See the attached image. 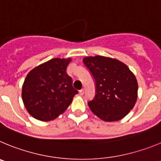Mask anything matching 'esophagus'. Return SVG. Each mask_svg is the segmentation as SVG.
<instances>
[{
    "instance_id": "esophagus-1",
    "label": "esophagus",
    "mask_w": 161,
    "mask_h": 161,
    "mask_svg": "<svg viewBox=\"0 0 161 161\" xmlns=\"http://www.w3.org/2000/svg\"><path fill=\"white\" fill-rule=\"evenodd\" d=\"M84 94V90L83 89H82V90H80V91H79V95H82Z\"/></svg>"
}]
</instances>
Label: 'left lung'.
Masks as SVG:
<instances>
[{
  "instance_id": "1",
  "label": "left lung",
  "mask_w": 161,
  "mask_h": 161,
  "mask_svg": "<svg viewBox=\"0 0 161 161\" xmlns=\"http://www.w3.org/2000/svg\"><path fill=\"white\" fill-rule=\"evenodd\" d=\"M95 81V96L88 102L90 109L101 119H121L134 108L138 83L127 65L115 58L97 55L83 58Z\"/></svg>"
}]
</instances>
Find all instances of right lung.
<instances>
[{
    "mask_svg": "<svg viewBox=\"0 0 161 161\" xmlns=\"http://www.w3.org/2000/svg\"><path fill=\"white\" fill-rule=\"evenodd\" d=\"M71 58H53L30 70L22 86V100L34 118L50 121L63 114L78 91L66 70Z\"/></svg>",
    "mask_w": 161,
    "mask_h": 161,
    "instance_id": "add662e5",
    "label": "right lung"
}]
</instances>
